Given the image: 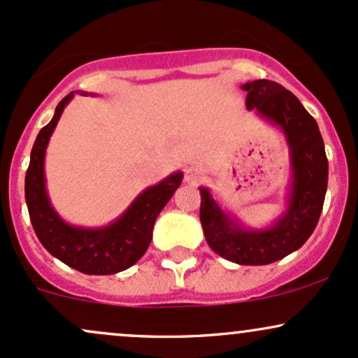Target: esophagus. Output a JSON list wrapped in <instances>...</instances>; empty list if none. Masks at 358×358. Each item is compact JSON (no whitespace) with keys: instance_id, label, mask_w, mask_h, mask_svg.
<instances>
[{"instance_id":"34e87169","label":"esophagus","mask_w":358,"mask_h":358,"mask_svg":"<svg viewBox=\"0 0 358 358\" xmlns=\"http://www.w3.org/2000/svg\"><path fill=\"white\" fill-rule=\"evenodd\" d=\"M203 170L199 166H190L185 170V182L188 185H199L203 182Z\"/></svg>"}]
</instances>
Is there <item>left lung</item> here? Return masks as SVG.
Masks as SVG:
<instances>
[{"mask_svg":"<svg viewBox=\"0 0 358 358\" xmlns=\"http://www.w3.org/2000/svg\"><path fill=\"white\" fill-rule=\"evenodd\" d=\"M242 90L248 92L245 108L286 138L291 163L286 208L268 227H245L200 187V222L213 252L241 266H264L298 250L313 234L327 193L328 159L318 124L294 94L266 79L245 82Z\"/></svg>","mask_w":358,"mask_h":358,"instance_id":"obj_1","label":"left lung"}]
</instances>
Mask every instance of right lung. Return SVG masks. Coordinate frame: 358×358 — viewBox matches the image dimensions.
<instances>
[{
  "label": "right lung",
  "mask_w": 358,
  "mask_h": 358,
  "mask_svg": "<svg viewBox=\"0 0 358 358\" xmlns=\"http://www.w3.org/2000/svg\"><path fill=\"white\" fill-rule=\"evenodd\" d=\"M82 94L87 96V92ZM72 97L73 92L59 102L52 121L40 129L31 148L30 165L24 176L28 213L36 237L53 257L84 274H116L136 264L146 252L153 239L156 217L182 185L183 173L175 171L159 183L145 188L109 225L87 229L67 224L55 212L48 199L45 185V153L53 129Z\"/></svg>",
  "instance_id": "add662e5"
}]
</instances>
